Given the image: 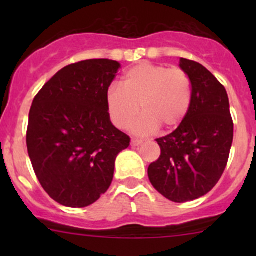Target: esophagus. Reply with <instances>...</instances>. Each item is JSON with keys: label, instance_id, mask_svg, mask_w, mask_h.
<instances>
[{"label": "esophagus", "instance_id": "esophagus-1", "mask_svg": "<svg viewBox=\"0 0 256 256\" xmlns=\"http://www.w3.org/2000/svg\"><path fill=\"white\" fill-rule=\"evenodd\" d=\"M141 144H142V140H140V138H132L131 140V146H140Z\"/></svg>", "mask_w": 256, "mask_h": 256}]
</instances>
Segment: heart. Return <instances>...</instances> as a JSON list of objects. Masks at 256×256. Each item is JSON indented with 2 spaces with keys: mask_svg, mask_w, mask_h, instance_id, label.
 I'll return each mask as SVG.
<instances>
[{
  "mask_svg": "<svg viewBox=\"0 0 256 256\" xmlns=\"http://www.w3.org/2000/svg\"><path fill=\"white\" fill-rule=\"evenodd\" d=\"M192 80L183 69L161 64L141 63L122 76V86L110 85L105 104L112 122L118 128H128L140 110L144 114L134 130L140 134L177 128L192 104ZM140 108H138V104Z\"/></svg>",
  "mask_w": 256,
  "mask_h": 256,
  "instance_id": "obj_1",
  "label": "heart"
}]
</instances>
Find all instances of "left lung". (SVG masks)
I'll use <instances>...</instances> for the list:
<instances>
[{
  "label": "left lung",
  "instance_id": "left-lung-1",
  "mask_svg": "<svg viewBox=\"0 0 256 256\" xmlns=\"http://www.w3.org/2000/svg\"><path fill=\"white\" fill-rule=\"evenodd\" d=\"M192 80L188 114L174 132L156 138L158 160L148 166L150 182L167 200L184 203L207 194L228 164L234 124L226 90L202 64L182 58Z\"/></svg>",
  "mask_w": 256,
  "mask_h": 256
}]
</instances>
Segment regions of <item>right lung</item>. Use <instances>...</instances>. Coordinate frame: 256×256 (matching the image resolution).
<instances>
[{
    "mask_svg": "<svg viewBox=\"0 0 256 256\" xmlns=\"http://www.w3.org/2000/svg\"><path fill=\"white\" fill-rule=\"evenodd\" d=\"M118 68L109 59L69 64L33 99L28 154L40 186L59 204L84 208L96 202L112 184L116 156L130 144L105 104Z\"/></svg>",
    "mask_w": 256,
    "mask_h": 256,
    "instance_id": "1",
    "label": "right lung"
}]
</instances>
